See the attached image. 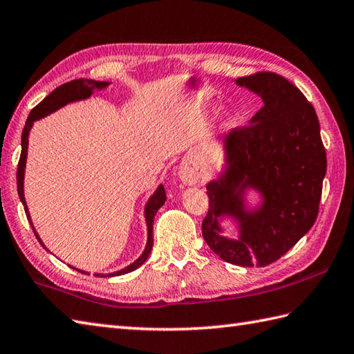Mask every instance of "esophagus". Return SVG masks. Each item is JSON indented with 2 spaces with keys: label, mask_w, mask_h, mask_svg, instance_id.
Segmentation results:
<instances>
[{
  "label": "esophagus",
  "mask_w": 354,
  "mask_h": 354,
  "mask_svg": "<svg viewBox=\"0 0 354 354\" xmlns=\"http://www.w3.org/2000/svg\"><path fill=\"white\" fill-rule=\"evenodd\" d=\"M178 177H180V182L183 185L192 186V185H197L200 180L205 177V171L201 169L197 160H194L192 157H187L182 163H180Z\"/></svg>",
  "instance_id": "esophagus-1"
}]
</instances>
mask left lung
<instances>
[{
    "label": "left lung",
    "instance_id": "left-lung-1",
    "mask_svg": "<svg viewBox=\"0 0 354 354\" xmlns=\"http://www.w3.org/2000/svg\"><path fill=\"white\" fill-rule=\"evenodd\" d=\"M235 84L261 97L263 108L248 127L220 139L223 165L206 185L201 232L223 261L264 268L316 221L327 156L315 108L293 84L268 71ZM223 221L234 227L232 234Z\"/></svg>",
    "mask_w": 354,
    "mask_h": 354
}]
</instances>
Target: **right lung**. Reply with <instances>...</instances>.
<instances>
[{
    "label": "right lung",
    "instance_id": "add662e5",
    "mask_svg": "<svg viewBox=\"0 0 354 354\" xmlns=\"http://www.w3.org/2000/svg\"><path fill=\"white\" fill-rule=\"evenodd\" d=\"M111 85V82H105V81H91V79H76V81H71L64 84L61 86L55 88L50 95L42 100L41 104L36 105L33 110L28 114V118L26 120V127L23 129V136H21V157H19V163H18V172H17V186H18V196L21 203L24 206V211L27 215V220L30 221V226L33 229V232L38 238V241L42 248L46 250H48L46 248V244L42 243L39 234L36 232V229L33 226V221L30 217V212H28V207L26 203V197H24V176H26V163H27V149H28V134H30L33 124L36 120H39L42 118L48 116L55 111L59 110V108L66 106L68 104L73 102H79V100H86L95 91H102L106 90L108 86ZM165 201H167V194H165V187L160 183L157 186V189L153 192V196L148 198V201L145 203V207H143V217H145V223H147V246L143 249L142 255L136 259L134 263H131L127 268L120 269L118 272H111V273H95V277H119V275H125V273H129L136 270L137 268L147 261V258L151 254V249H153L154 244V238H153V225H154V215L157 214L158 209H160ZM73 268V266H71ZM75 270H79L76 268H73ZM81 273H86L90 275L88 272L85 270H79Z\"/></svg>",
    "mask_w": 354,
    "mask_h": 354
}]
</instances>
